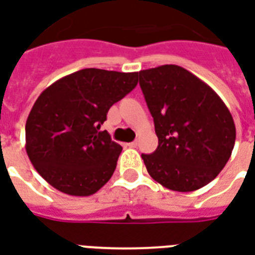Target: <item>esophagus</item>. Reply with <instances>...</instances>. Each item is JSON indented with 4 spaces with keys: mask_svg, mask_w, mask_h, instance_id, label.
<instances>
[{
    "mask_svg": "<svg viewBox=\"0 0 255 255\" xmlns=\"http://www.w3.org/2000/svg\"><path fill=\"white\" fill-rule=\"evenodd\" d=\"M127 146H129V147H136L138 146V140H133L131 143H127Z\"/></svg>",
    "mask_w": 255,
    "mask_h": 255,
    "instance_id": "1",
    "label": "esophagus"
}]
</instances>
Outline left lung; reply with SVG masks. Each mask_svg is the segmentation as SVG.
<instances>
[{
  "label": "left lung",
  "mask_w": 255,
  "mask_h": 255,
  "mask_svg": "<svg viewBox=\"0 0 255 255\" xmlns=\"http://www.w3.org/2000/svg\"><path fill=\"white\" fill-rule=\"evenodd\" d=\"M139 84L158 136L154 153L142 154L149 175L173 191L206 186L235 144L228 108L212 87L179 65L140 71Z\"/></svg>",
  "instance_id": "obj_1"
}]
</instances>
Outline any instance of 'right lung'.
Segmentation results:
<instances>
[{
  "instance_id": "add662e5",
  "label": "right lung",
  "mask_w": 255,
  "mask_h": 255,
  "mask_svg": "<svg viewBox=\"0 0 255 255\" xmlns=\"http://www.w3.org/2000/svg\"><path fill=\"white\" fill-rule=\"evenodd\" d=\"M136 84L138 72L86 68L42 91L25 123V150L50 186L89 197L108 183L123 147L101 126Z\"/></svg>"
}]
</instances>
